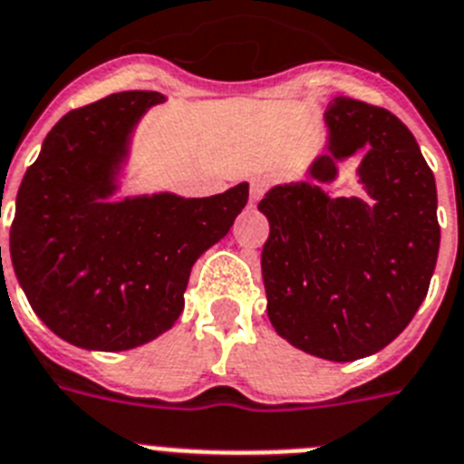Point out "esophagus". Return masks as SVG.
I'll list each match as a JSON object with an SVG mask.
<instances>
[{"mask_svg": "<svg viewBox=\"0 0 464 464\" xmlns=\"http://www.w3.org/2000/svg\"><path fill=\"white\" fill-rule=\"evenodd\" d=\"M268 188V179L266 177H252L250 181V198L252 200H259L264 196V190Z\"/></svg>", "mask_w": 464, "mask_h": 464, "instance_id": "esophagus-1", "label": "esophagus"}]
</instances>
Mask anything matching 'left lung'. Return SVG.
<instances>
[{"mask_svg":"<svg viewBox=\"0 0 464 464\" xmlns=\"http://www.w3.org/2000/svg\"><path fill=\"white\" fill-rule=\"evenodd\" d=\"M328 141L306 181L274 186L259 202L271 233L262 250L266 311L283 340L325 361H356L394 342L427 297L441 243L437 181L396 115L337 96ZM363 152V198L322 186Z\"/></svg>","mask_w":464,"mask_h":464,"instance_id":"1","label":"left lung"}]
</instances>
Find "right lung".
<instances>
[{
  "mask_svg": "<svg viewBox=\"0 0 464 464\" xmlns=\"http://www.w3.org/2000/svg\"><path fill=\"white\" fill-rule=\"evenodd\" d=\"M162 101L158 92H122L70 111L15 196V278L46 328L89 352H127L172 328L190 268L250 196L243 181L209 198H112L136 124Z\"/></svg>",
  "mask_w": 464,
  "mask_h": 464,
  "instance_id": "right-lung-1",
  "label": "right lung"
}]
</instances>
